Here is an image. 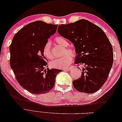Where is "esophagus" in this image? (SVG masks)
<instances>
[{"mask_svg":"<svg viewBox=\"0 0 122 122\" xmlns=\"http://www.w3.org/2000/svg\"><path fill=\"white\" fill-rule=\"evenodd\" d=\"M75 67L74 66H71V67H69V68L65 69V70H66V71H70V70H72V69H73V68H74Z\"/></svg>","mask_w":122,"mask_h":122,"instance_id":"1","label":"esophagus"}]
</instances>
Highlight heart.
<instances>
[{
    "mask_svg": "<svg viewBox=\"0 0 122 122\" xmlns=\"http://www.w3.org/2000/svg\"><path fill=\"white\" fill-rule=\"evenodd\" d=\"M55 41L58 44L64 48V49L62 51V55H64L62 57L55 59L50 62V65L52 67L56 69H64L67 68L69 64L71 63L72 60V56H74L75 54V51L71 47H66L69 45L68 41L65 39L61 37V36H57L55 38ZM43 52L44 55L48 59H52L53 58V55L51 50L50 43L48 41L44 46ZM69 53L71 55L68 54Z\"/></svg>",
    "mask_w": 122,
    "mask_h": 122,
    "instance_id": "obj_1",
    "label": "heart"
}]
</instances>
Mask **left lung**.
I'll return each mask as SVG.
<instances>
[{"instance_id": "left-lung-1", "label": "left lung", "mask_w": 122, "mask_h": 122, "mask_svg": "<svg viewBox=\"0 0 122 122\" xmlns=\"http://www.w3.org/2000/svg\"><path fill=\"white\" fill-rule=\"evenodd\" d=\"M57 30L74 45L75 64L83 66L81 76L73 81L74 87L82 93L96 92L106 82L113 62V48L107 36L100 27L85 19L61 24Z\"/></svg>"}]
</instances>
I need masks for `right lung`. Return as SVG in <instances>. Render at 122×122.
Wrapping results in <instances>:
<instances>
[{"mask_svg":"<svg viewBox=\"0 0 122 122\" xmlns=\"http://www.w3.org/2000/svg\"><path fill=\"white\" fill-rule=\"evenodd\" d=\"M58 25L42 21L29 23L14 36L10 46V66L20 86L31 94L48 93L53 88L55 77L62 70H44L47 62L43 49Z\"/></svg>","mask_w":122,"mask_h":122,"instance_id":"add662e5","label":"right lung"}]
</instances>
